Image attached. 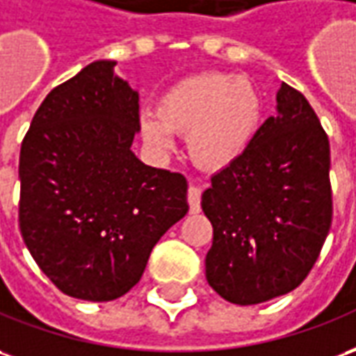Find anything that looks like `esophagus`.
<instances>
[{
    "instance_id": "esophagus-1",
    "label": "esophagus",
    "mask_w": 356,
    "mask_h": 356,
    "mask_svg": "<svg viewBox=\"0 0 356 356\" xmlns=\"http://www.w3.org/2000/svg\"><path fill=\"white\" fill-rule=\"evenodd\" d=\"M186 202H188V210H191V213L200 212V188H198V186H188V191H186Z\"/></svg>"
}]
</instances>
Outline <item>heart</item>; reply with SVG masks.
Returning <instances> with one entry per match:
<instances>
[{"mask_svg": "<svg viewBox=\"0 0 356 356\" xmlns=\"http://www.w3.org/2000/svg\"><path fill=\"white\" fill-rule=\"evenodd\" d=\"M264 102L252 81L235 73L193 74L171 84L156 115L140 119L144 143L168 152L171 133L186 135V152L198 168L223 170L247 152L262 123Z\"/></svg>", "mask_w": 356, "mask_h": 356, "instance_id": "1", "label": "heart"}]
</instances>
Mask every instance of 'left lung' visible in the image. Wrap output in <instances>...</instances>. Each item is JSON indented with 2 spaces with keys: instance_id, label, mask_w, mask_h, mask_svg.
<instances>
[{
  "instance_id": "1",
  "label": "left lung",
  "mask_w": 356,
  "mask_h": 356,
  "mask_svg": "<svg viewBox=\"0 0 356 356\" xmlns=\"http://www.w3.org/2000/svg\"><path fill=\"white\" fill-rule=\"evenodd\" d=\"M277 113L237 161L212 177L206 280L233 305H258L305 282L332 225L330 143L299 90L282 84Z\"/></svg>"
}]
</instances>
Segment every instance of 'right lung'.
Listing matches in <instances>:
<instances>
[{
    "label": "right lung",
    "instance_id": "add662e5",
    "mask_svg": "<svg viewBox=\"0 0 356 356\" xmlns=\"http://www.w3.org/2000/svg\"><path fill=\"white\" fill-rule=\"evenodd\" d=\"M100 59L40 104L19 160L24 245L57 289L119 299L143 277L154 245L188 212L186 179L131 150L138 92Z\"/></svg>",
    "mask_w": 356,
    "mask_h": 356
}]
</instances>
